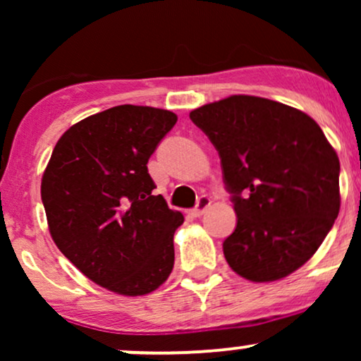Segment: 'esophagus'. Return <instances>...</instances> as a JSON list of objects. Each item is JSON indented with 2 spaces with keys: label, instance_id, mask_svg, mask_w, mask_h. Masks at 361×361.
I'll return each mask as SVG.
<instances>
[{
  "label": "esophagus",
  "instance_id": "obj_1",
  "mask_svg": "<svg viewBox=\"0 0 361 361\" xmlns=\"http://www.w3.org/2000/svg\"><path fill=\"white\" fill-rule=\"evenodd\" d=\"M210 204H212V202H210V198L207 197V195H204V197L198 198L197 207L190 210V215H192V217H200V215H204L205 210L209 209Z\"/></svg>",
  "mask_w": 361,
  "mask_h": 361
}]
</instances>
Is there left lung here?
I'll use <instances>...</instances> for the list:
<instances>
[{
	"mask_svg": "<svg viewBox=\"0 0 361 361\" xmlns=\"http://www.w3.org/2000/svg\"><path fill=\"white\" fill-rule=\"evenodd\" d=\"M217 149L238 224L224 256L243 279L275 281L312 258L339 214V159L304 111L233 94L190 114Z\"/></svg>",
	"mask_w": 361,
	"mask_h": 361,
	"instance_id": "1",
	"label": "left lung"
}]
</instances>
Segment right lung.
I'll use <instances>...</instances> for the list:
<instances>
[{
    "label": "right lung",
    "mask_w": 361,
    "mask_h": 361,
    "mask_svg": "<svg viewBox=\"0 0 361 361\" xmlns=\"http://www.w3.org/2000/svg\"><path fill=\"white\" fill-rule=\"evenodd\" d=\"M178 117L152 106L118 105L74 123L42 176L51 235L91 281L120 295H146L175 264L173 235L183 214L161 195L147 161Z\"/></svg>",
    "instance_id": "obj_1"
}]
</instances>
